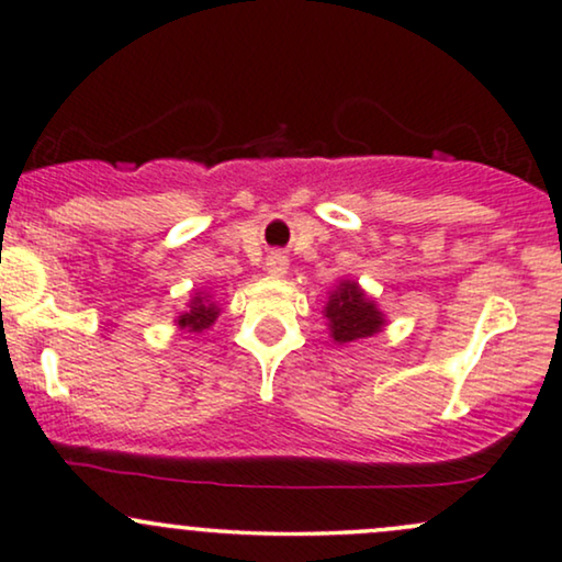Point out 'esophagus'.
<instances>
[{
	"instance_id": "esophagus-1",
	"label": "esophagus",
	"mask_w": 562,
	"mask_h": 562,
	"mask_svg": "<svg viewBox=\"0 0 562 562\" xmlns=\"http://www.w3.org/2000/svg\"><path fill=\"white\" fill-rule=\"evenodd\" d=\"M286 268H289L286 255H281V252L268 255V260H266V270H268L270 276H283V273H286Z\"/></svg>"
}]
</instances>
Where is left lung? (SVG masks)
<instances>
[{"label": "left lung", "mask_w": 562, "mask_h": 562, "mask_svg": "<svg viewBox=\"0 0 562 562\" xmlns=\"http://www.w3.org/2000/svg\"><path fill=\"white\" fill-rule=\"evenodd\" d=\"M325 317H328L330 336L336 344H351L359 338L375 336L385 325L383 313L378 304L362 292L357 281H341L330 292L325 304Z\"/></svg>", "instance_id": "1"}]
</instances>
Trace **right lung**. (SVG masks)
<instances>
[{
	"instance_id": "obj_1",
	"label": "right lung",
	"mask_w": 562,
	"mask_h": 562,
	"mask_svg": "<svg viewBox=\"0 0 562 562\" xmlns=\"http://www.w3.org/2000/svg\"><path fill=\"white\" fill-rule=\"evenodd\" d=\"M221 310L216 307V302H211V296L205 292H198L192 296L190 304H187V313L177 317V325L187 334H203L205 328H211L216 323Z\"/></svg>"
}]
</instances>
